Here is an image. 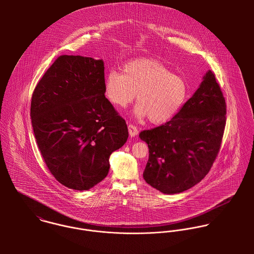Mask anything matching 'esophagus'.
I'll list each match as a JSON object with an SVG mask.
<instances>
[{"label":"esophagus","instance_id":"esophagus-1","mask_svg":"<svg viewBox=\"0 0 254 254\" xmlns=\"http://www.w3.org/2000/svg\"><path fill=\"white\" fill-rule=\"evenodd\" d=\"M128 130H129V135H130L131 137H135V136L138 135V129H137V127H135L134 125L129 124V125H128Z\"/></svg>","mask_w":254,"mask_h":254}]
</instances>
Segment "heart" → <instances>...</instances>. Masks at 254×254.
<instances>
[{
    "label": "heart",
    "mask_w": 254,
    "mask_h": 254,
    "mask_svg": "<svg viewBox=\"0 0 254 254\" xmlns=\"http://www.w3.org/2000/svg\"><path fill=\"white\" fill-rule=\"evenodd\" d=\"M122 72L106 74L105 94L109 103L119 109L130 105L137 94L134 115L138 119L148 117L152 124H163L179 111L187 99L185 80L156 60L129 62Z\"/></svg>",
    "instance_id": "obj_1"
}]
</instances>
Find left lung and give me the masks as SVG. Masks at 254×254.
I'll return each mask as SVG.
<instances>
[{
  "label": "left lung",
  "instance_id": "left-lung-1",
  "mask_svg": "<svg viewBox=\"0 0 254 254\" xmlns=\"http://www.w3.org/2000/svg\"><path fill=\"white\" fill-rule=\"evenodd\" d=\"M225 124V99L214 73L208 70L170 121L140 133L149 152L145 181L167 194L179 193L199 183L217 156Z\"/></svg>",
  "mask_w": 254,
  "mask_h": 254
}]
</instances>
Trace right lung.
Listing matches in <instances>:
<instances>
[{
  "mask_svg": "<svg viewBox=\"0 0 254 254\" xmlns=\"http://www.w3.org/2000/svg\"><path fill=\"white\" fill-rule=\"evenodd\" d=\"M103 60L61 56L32 95L30 116L37 145L64 186L87 190L103 181L109 156L128 139L125 120L105 96Z\"/></svg>",
  "mask_w": 254,
  "mask_h": 254,
  "instance_id": "add662e5",
  "label": "right lung"
}]
</instances>
